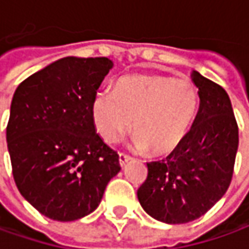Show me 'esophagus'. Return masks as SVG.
Returning <instances> with one entry per match:
<instances>
[{"instance_id":"1","label":"esophagus","mask_w":249,"mask_h":249,"mask_svg":"<svg viewBox=\"0 0 249 249\" xmlns=\"http://www.w3.org/2000/svg\"><path fill=\"white\" fill-rule=\"evenodd\" d=\"M118 160H120V165H121V167H124L125 164H126L129 160H132V157H131L129 154H126V153H123V151H121V153H118Z\"/></svg>"}]
</instances>
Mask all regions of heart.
I'll use <instances>...</instances> for the list:
<instances>
[{"mask_svg": "<svg viewBox=\"0 0 249 249\" xmlns=\"http://www.w3.org/2000/svg\"><path fill=\"white\" fill-rule=\"evenodd\" d=\"M200 107L193 81L168 75H131L103 89L92 102V120L100 138L114 143L132 128L133 146L151 156L178 149Z\"/></svg>", "mask_w": 249, "mask_h": 249, "instance_id": "b5f03b06", "label": "heart"}]
</instances>
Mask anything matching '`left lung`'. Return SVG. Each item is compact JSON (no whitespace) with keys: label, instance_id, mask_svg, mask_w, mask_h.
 <instances>
[{"label":"left lung","instance_id":"left-lung-1","mask_svg":"<svg viewBox=\"0 0 249 249\" xmlns=\"http://www.w3.org/2000/svg\"><path fill=\"white\" fill-rule=\"evenodd\" d=\"M200 107L192 129L167 159L147 162V178L138 189L150 216L180 225L202 216L230 186L238 125L229 95L216 82L192 71Z\"/></svg>","mask_w":249,"mask_h":249}]
</instances>
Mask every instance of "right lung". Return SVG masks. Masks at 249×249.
I'll use <instances>...</instances> for the list:
<instances>
[{"mask_svg": "<svg viewBox=\"0 0 249 249\" xmlns=\"http://www.w3.org/2000/svg\"><path fill=\"white\" fill-rule=\"evenodd\" d=\"M111 67L107 57L67 56L15 90L6 125L13 179L47 218L70 222L93 212L121 169L92 120V102Z\"/></svg>", "mask_w": 249, "mask_h": 249, "instance_id": "right-lung-1", "label": "right lung"}]
</instances>
